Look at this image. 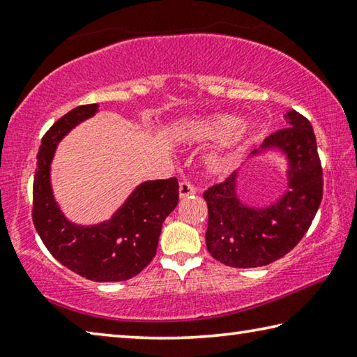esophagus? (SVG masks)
Here are the masks:
<instances>
[{
    "label": "esophagus",
    "mask_w": 357,
    "mask_h": 357,
    "mask_svg": "<svg viewBox=\"0 0 357 357\" xmlns=\"http://www.w3.org/2000/svg\"><path fill=\"white\" fill-rule=\"evenodd\" d=\"M197 192L195 185H193L190 181H183V183L179 184V197L181 198H185L189 195H193V193Z\"/></svg>",
    "instance_id": "1"
}]
</instances>
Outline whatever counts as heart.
Returning <instances> with one entry per match:
<instances>
[{
  "label": "heart",
  "instance_id": "obj_1",
  "mask_svg": "<svg viewBox=\"0 0 357 357\" xmlns=\"http://www.w3.org/2000/svg\"><path fill=\"white\" fill-rule=\"evenodd\" d=\"M234 124H236V119L231 116H220L211 121H193L185 128V134L195 138H211V140H215V138L227 135L234 128ZM252 134V126H241V128L234 129L228 135L225 143L222 144V148L211 155L208 162L209 170L213 173L227 172L231 167L233 160L236 159L239 151L250 140Z\"/></svg>",
  "mask_w": 357,
  "mask_h": 357
}]
</instances>
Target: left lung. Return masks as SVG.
Instances as JSON below:
<instances>
[{
	"label": "left lung",
	"mask_w": 357,
	"mask_h": 357,
	"mask_svg": "<svg viewBox=\"0 0 357 357\" xmlns=\"http://www.w3.org/2000/svg\"><path fill=\"white\" fill-rule=\"evenodd\" d=\"M288 128L264 138L289 160V190L269 208H245L234 192V174L203 192L208 204L206 247L211 257L231 268H259L298 245L323 200V168L310 121L287 113Z\"/></svg>",
	"instance_id": "1"
}]
</instances>
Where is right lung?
<instances>
[{"label":"right lung","instance_id":"add662e5","mask_svg":"<svg viewBox=\"0 0 357 357\" xmlns=\"http://www.w3.org/2000/svg\"><path fill=\"white\" fill-rule=\"evenodd\" d=\"M98 110L75 107L42 137L33 183V223L47 250L66 268L94 282H121L140 274L155 257L162 223L179 202L178 178L138 185L112 220L77 227L59 213L50 189V162L56 143Z\"/></svg>","mask_w":357,"mask_h":357}]
</instances>
